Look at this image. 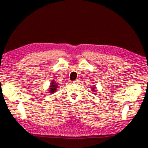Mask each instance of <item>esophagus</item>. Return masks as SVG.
Here are the masks:
<instances>
[{
  "instance_id": "esophagus-1",
  "label": "esophagus",
  "mask_w": 148,
  "mask_h": 148,
  "mask_svg": "<svg viewBox=\"0 0 148 148\" xmlns=\"http://www.w3.org/2000/svg\"><path fill=\"white\" fill-rule=\"evenodd\" d=\"M78 82H79V79H76V80H75V81H72V83H77Z\"/></svg>"
}]
</instances>
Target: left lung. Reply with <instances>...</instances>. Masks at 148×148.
<instances>
[{
	"instance_id": "obj_1",
	"label": "left lung",
	"mask_w": 148,
	"mask_h": 148,
	"mask_svg": "<svg viewBox=\"0 0 148 148\" xmlns=\"http://www.w3.org/2000/svg\"><path fill=\"white\" fill-rule=\"evenodd\" d=\"M95 87H94V88H93V89H95ZM94 91H95V90H94Z\"/></svg>"
}]
</instances>
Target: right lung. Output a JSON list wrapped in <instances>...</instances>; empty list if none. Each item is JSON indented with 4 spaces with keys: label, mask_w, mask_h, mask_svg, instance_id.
Wrapping results in <instances>:
<instances>
[{
    "label": "right lung",
    "mask_w": 148,
    "mask_h": 148,
    "mask_svg": "<svg viewBox=\"0 0 148 148\" xmlns=\"http://www.w3.org/2000/svg\"><path fill=\"white\" fill-rule=\"evenodd\" d=\"M51 84L49 86L50 88H49V91L50 93H54V92H56V88H57V87H58V85L55 82H54V81H53L52 83H51Z\"/></svg>",
    "instance_id": "add662e5"
}]
</instances>
